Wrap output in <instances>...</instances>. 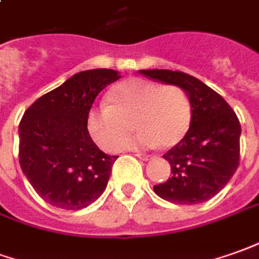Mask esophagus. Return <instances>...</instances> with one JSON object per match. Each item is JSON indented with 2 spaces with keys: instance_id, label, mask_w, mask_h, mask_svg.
I'll return each instance as SVG.
<instances>
[{
  "instance_id": "34e87169",
  "label": "esophagus",
  "mask_w": 259,
  "mask_h": 259,
  "mask_svg": "<svg viewBox=\"0 0 259 259\" xmlns=\"http://www.w3.org/2000/svg\"><path fill=\"white\" fill-rule=\"evenodd\" d=\"M137 158H140L141 160H149L152 158V155H148V153H135Z\"/></svg>"
}]
</instances>
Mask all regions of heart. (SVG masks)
I'll list each match as a JSON object with an SVG mask.
<instances>
[{"label":"heart","mask_w":259,"mask_h":259,"mask_svg":"<svg viewBox=\"0 0 259 259\" xmlns=\"http://www.w3.org/2000/svg\"><path fill=\"white\" fill-rule=\"evenodd\" d=\"M107 99L110 104L93 107L85 121L93 141L107 152L124 148L131 119L140 131L130 141L131 148L175 147L190 128L192 104L178 85L130 78L115 85Z\"/></svg>","instance_id":"obj_1"}]
</instances>
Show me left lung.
I'll use <instances>...</instances> for the list:
<instances>
[{
	"label": "left lung",
	"instance_id": "obj_1",
	"mask_svg": "<svg viewBox=\"0 0 259 259\" xmlns=\"http://www.w3.org/2000/svg\"><path fill=\"white\" fill-rule=\"evenodd\" d=\"M140 73L181 87L192 104L189 131L163 155L170 165V178L153 186L155 193L179 204H197L214 197L238 167L241 126L235 112L219 93L190 74L163 69Z\"/></svg>",
	"mask_w": 259,
	"mask_h": 259
}]
</instances>
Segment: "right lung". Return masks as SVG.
I'll use <instances>...</instances> for the list:
<instances>
[{
  "label": "right lung",
  "instance_id": "obj_1",
  "mask_svg": "<svg viewBox=\"0 0 259 259\" xmlns=\"http://www.w3.org/2000/svg\"><path fill=\"white\" fill-rule=\"evenodd\" d=\"M121 77L112 69L76 73L32 104L19 122V165L36 193L65 210L87 207L106 190L114 160L93 142L87 114Z\"/></svg>",
  "mask_w": 259,
  "mask_h": 259
}]
</instances>
